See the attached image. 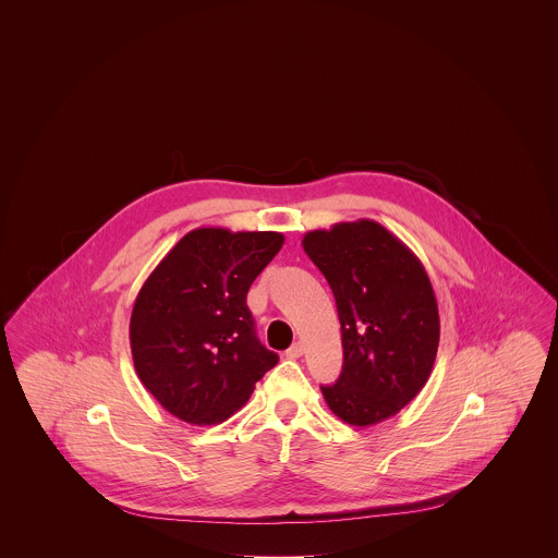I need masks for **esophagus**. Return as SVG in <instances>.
Returning a JSON list of instances; mask_svg holds the SVG:
<instances>
[{"mask_svg":"<svg viewBox=\"0 0 558 558\" xmlns=\"http://www.w3.org/2000/svg\"><path fill=\"white\" fill-rule=\"evenodd\" d=\"M303 355V345L296 341V343H292L289 349H287V357H291V360H296V357H301Z\"/></svg>","mask_w":558,"mask_h":558,"instance_id":"34e87169","label":"esophagus"}]
</instances>
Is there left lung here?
<instances>
[{
  "label": "left lung",
  "mask_w": 558,
  "mask_h": 558,
  "mask_svg": "<svg viewBox=\"0 0 558 558\" xmlns=\"http://www.w3.org/2000/svg\"><path fill=\"white\" fill-rule=\"evenodd\" d=\"M303 248L328 280L341 319L343 371L319 387L328 408L353 426L396 416L425 387L439 347L425 267L372 219L307 232Z\"/></svg>",
  "instance_id": "left-lung-1"
}]
</instances>
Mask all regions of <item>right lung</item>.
<instances>
[{
	"label": "right lung",
	"mask_w": 558,
	"mask_h": 558,
	"mask_svg": "<svg viewBox=\"0 0 558 558\" xmlns=\"http://www.w3.org/2000/svg\"><path fill=\"white\" fill-rule=\"evenodd\" d=\"M284 244L280 232H187L137 292L133 366L160 405L190 425H219L278 364L259 343L246 292Z\"/></svg>",
	"instance_id": "1"
}]
</instances>
